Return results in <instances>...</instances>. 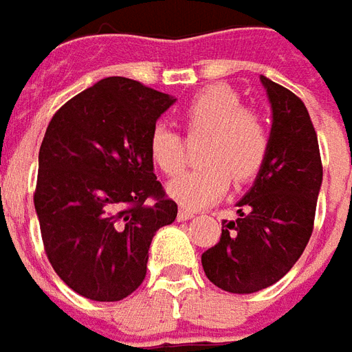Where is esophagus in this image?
I'll return each instance as SVG.
<instances>
[{"label": "esophagus", "mask_w": 352, "mask_h": 352, "mask_svg": "<svg viewBox=\"0 0 352 352\" xmlns=\"http://www.w3.org/2000/svg\"><path fill=\"white\" fill-rule=\"evenodd\" d=\"M195 216V212L191 210H186V208H180V212H178V220H189V218H193Z\"/></svg>", "instance_id": "esophagus-1"}]
</instances>
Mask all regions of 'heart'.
<instances>
[{
  "label": "heart",
  "mask_w": 352,
  "mask_h": 352,
  "mask_svg": "<svg viewBox=\"0 0 352 352\" xmlns=\"http://www.w3.org/2000/svg\"><path fill=\"white\" fill-rule=\"evenodd\" d=\"M188 136L206 134L201 151L203 166L168 186V195L188 208H203L220 201L235 184L250 182L269 153V129L260 111L244 108L243 98L226 85L204 87L182 109ZM149 155L166 174L178 176L188 163L186 142L166 124H155L149 134Z\"/></svg>",
  "instance_id": "1"
}]
</instances>
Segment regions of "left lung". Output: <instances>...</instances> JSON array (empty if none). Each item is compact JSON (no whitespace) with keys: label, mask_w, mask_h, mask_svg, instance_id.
Returning <instances> with one entry per match:
<instances>
[{"label":"left lung","mask_w":352,"mask_h":352,"mask_svg":"<svg viewBox=\"0 0 352 352\" xmlns=\"http://www.w3.org/2000/svg\"><path fill=\"white\" fill-rule=\"evenodd\" d=\"M273 108L265 163L236 203L239 218L201 256L208 280L231 294H254L280 280L305 250L315 226L322 161L315 126L300 96L260 77Z\"/></svg>","instance_id":"obj_1"}]
</instances>
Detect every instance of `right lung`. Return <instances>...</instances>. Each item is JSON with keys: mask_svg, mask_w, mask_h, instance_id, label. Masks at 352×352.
I'll use <instances>...</instances> for the list:
<instances>
[{"mask_svg": "<svg viewBox=\"0 0 352 352\" xmlns=\"http://www.w3.org/2000/svg\"><path fill=\"white\" fill-rule=\"evenodd\" d=\"M172 104L140 81L106 77L45 131L34 193L45 254L87 300L131 296L146 278L155 231L178 216L149 155V134Z\"/></svg>", "mask_w": 352, "mask_h": 352, "instance_id": "1", "label": "right lung"}]
</instances>
